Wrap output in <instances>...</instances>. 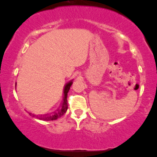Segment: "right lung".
<instances>
[{
  "mask_svg": "<svg viewBox=\"0 0 157 157\" xmlns=\"http://www.w3.org/2000/svg\"><path fill=\"white\" fill-rule=\"evenodd\" d=\"M73 83V80H71L68 82L66 85L64 87L63 90V101L62 103V105L59 107L56 112H54L53 113H51L50 115H40V116H35L37 119H39L40 120L42 121H53L56 120L59 117H61L62 116L66 113L67 109V93L69 91L70 87ZM30 115H32L31 113H30ZM33 117H34V115H33Z\"/></svg>",
  "mask_w": 157,
  "mask_h": 157,
  "instance_id": "1",
  "label": "right lung"
}]
</instances>
